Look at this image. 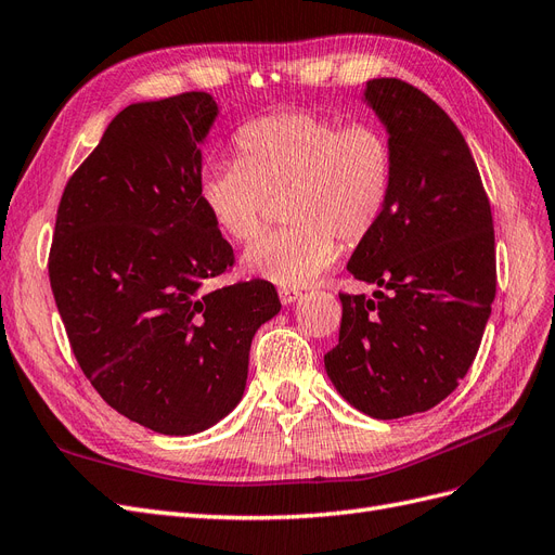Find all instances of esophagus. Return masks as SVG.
I'll return each mask as SVG.
<instances>
[{"label":"esophagus","mask_w":555,"mask_h":555,"mask_svg":"<svg viewBox=\"0 0 555 555\" xmlns=\"http://www.w3.org/2000/svg\"><path fill=\"white\" fill-rule=\"evenodd\" d=\"M278 294H280V300H282L284 306H289V304H294V300L300 298V292L292 289V287H282Z\"/></svg>","instance_id":"34e87169"}]
</instances>
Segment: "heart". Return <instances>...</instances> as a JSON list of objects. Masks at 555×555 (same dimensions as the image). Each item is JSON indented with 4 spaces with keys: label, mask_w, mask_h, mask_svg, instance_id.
<instances>
[{
    "label": "heart",
    "mask_w": 555,
    "mask_h": 555,
    "mask_svg": "<svg viewBox=\"0 0 555 555\" xmlns=\"http://www.w3.org/2000/svg\"><path fill=\"white\" fill-rule=\"evenodd\" d=\"M238 162L212 164L198 180L201 204L227 238L259 233L271 198L282 220L243 257V271L280 287H304L335 263L340 243L371 236L389 204L393 147L373 122L345 125L310 111L259 117L238 129Z\"/></svg>",
    "instance_id": "heart-1"
}]
</instances>
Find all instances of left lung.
Returning a JSON list of instances; mask_svg holds the SVG:
<instances>
[{
  "mask_svg": "<svg viewBox=\"0 0 555 555\" xmlns=\"http://www.w3.org/2000/svg\"><path fill=\"white\" fill-rule=\"evenodd\" d=\"M393 147L389 204L347 271L373 298L340 294V338L324 357L338 393L373 418L442 402L473 365L495 298V233L473 153L428 94L365 82Z\"/></svg>",
  "mask_w": 555,
  "mask_h": 555,
  "instance_id": "obj_1",
  "label": "left lung"
}]
</instances>
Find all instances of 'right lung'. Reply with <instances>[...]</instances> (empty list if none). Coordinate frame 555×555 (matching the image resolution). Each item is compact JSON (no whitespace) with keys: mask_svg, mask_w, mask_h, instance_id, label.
Here are the masks:
<instances>
[{"mask_svg":"<svg viewBox=\"0 0 555 555\" xmlns=\"http://www.w3.org/2000/svg\"><path fill=\"white\" fill-rule=\"evenodd\" d=\"M217 113L206 92L117 113L66 182L48 259L80 371L162 435L201 433L238 405L251 338L282 308L266 280L210 289L233 266L198 196Z\"/></svg>","mask_w":555,"mask_h":555,"instance_id":"right-lung-1","label":"right lung"}]
</instances>
